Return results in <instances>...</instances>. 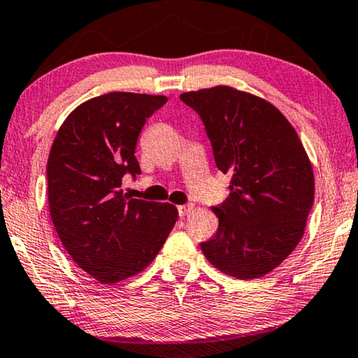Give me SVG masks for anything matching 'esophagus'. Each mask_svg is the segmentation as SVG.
Wrapping results in <instances>:
<instances>
[{
  "mask_svg": "<svg viewBox=\"0 0 358 358\" xmlns=\"http://www.w3.org/2000/svg\"><path fill=\"white\" fill-rule=\"evenodd\" d=\"M191 208H192V206H189V203H188V206H180L178 207V215H180V217H185V215L189 213Z\"/></svg>",
  "mask_w": 358,
  "mask_h": 358,
  "instance_id": "obj_1",
  "label": "esophagus"
}]
</instances>
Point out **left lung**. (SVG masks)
Instances as JSON below:
<instances>
[{"instance_id": "1", "label": "left lung", "mask_w": 358, "mask_h": 358, "mask_svg": "<svg viewBox=\"0 0 358 358\" xmlns=\"http://www.w3.org/2000/svg\"><path fill=\"white\" fill-rule=\"evenodd\" d=\"M201 116L229 196L212 210L218 231L201 243L215 268L237 279L275 269L304 234L314 172L296 130L269 101L228 86L180 95Z\"/></svg>"}]
</instances>
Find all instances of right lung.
Returning <instances> with one entry per match:
<instances>
[{
    "label": "right lung",
    "mask_w": 358,
    "mask_h": 358,
    "mask_svg": "<svg viewBox=\"0 0 358 358\" xmlns=\"http://www.w3.org/2000/svg\"><path fill=\"white\" fill-rule=\"evenodd\" d=\"M164 95L110 92L79 105L57 132L48 159L50 218L65 250L89 275L116 283L138 274L161 250L178 212L172 203L130 199L124 175L146 119Z\"/></svg>",
    "instance_id": "right-lung-1"
}]
</instances>
